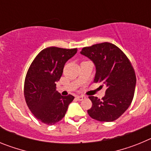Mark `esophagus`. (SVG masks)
Segmentation results:
<instances>
[{
	"mask_svg": "<svg viewBox=\"0 0 151 151\" xmlns=\"http://www.w3.org/2000/svg\"><path fill=\"white\" fill-rule=\"evenodd\" d=\"M86 98V97L85 96H76V99L78 100V101H82V100L85 99Z\"/></svg>",
	"mask_w": 151,
	"mask_h": 151,
	"instance_id": "34e87169",
	"label": "esophagus"
}]
</instances>
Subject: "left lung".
<instances>
[{"label": "left lung", "instance_id": "1", "mask_svg": "<svg viewBox=\"0 0 151 151\" xmlns=\"http://www.w3.org/2000/svg\"><path fill=\"white\" fill-rule=\"evenodd\" d=\"M81 54L95 65L94 82L106 86V94L101 100L89 96L92 106L88 113L100 122H113L119 118L132 104L136 85L134 68L122 50L109 42L85 47Z\"/></svg>", "mask_w": 151, "mask_h": 151}]
</instances>
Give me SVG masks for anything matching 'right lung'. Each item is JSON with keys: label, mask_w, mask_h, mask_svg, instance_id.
<instances>
[{"label": "right lung", "mask_w": 151, "mask_h": 151, "mask_svg": "<svg viewBox=\"0 0 151 151\" xmlns=\"http://www.w3.org/2000/svg\"><path fill=\"white\" fill-rule=\"evenodd\" d=\"M77 48L47 47L31 63L24 82V97L33 115L43 123L54 125L65 116L71 94L62 96L56 82L62 76L65 63L76 54Z\"/></svg>", "instance_id": "1"}]
</instances>
